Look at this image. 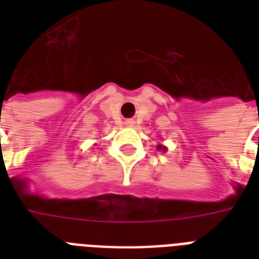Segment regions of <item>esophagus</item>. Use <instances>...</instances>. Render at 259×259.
<instances>
[{
	"label": "esophagus",
	"mask_w": 259,
	"mask_h": 259,
	"mask_svg": "<svg viewBox=\"0 0 259 259\" xmlns=\"http://www.w3.org/2000/svg\"><path fill=\"white\" fill-rule=\"evenodd\" d=\"M125 123H126V126H133V121H130V119L129 121H126Z\"/></svg>",
	"instance_id": "esophagus-1"
}]
</instances>
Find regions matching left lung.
Instances as JSON below:
<instances>
[{"label": "left lung", "mask_w": 259, "mask_h": 259, "mask_svg": "<svg viewBox=\"0 0 259 259\" xmlns=\"http://www.w3.org/2000/svg\"><path fill=\"white\" fill-rule=\"evenodd\" d=\"M157 149H158V150H162V152H165V150H166V146H164V145H157Z\"/></svg>", "instance_id": "obj_1"}]
</instances>
